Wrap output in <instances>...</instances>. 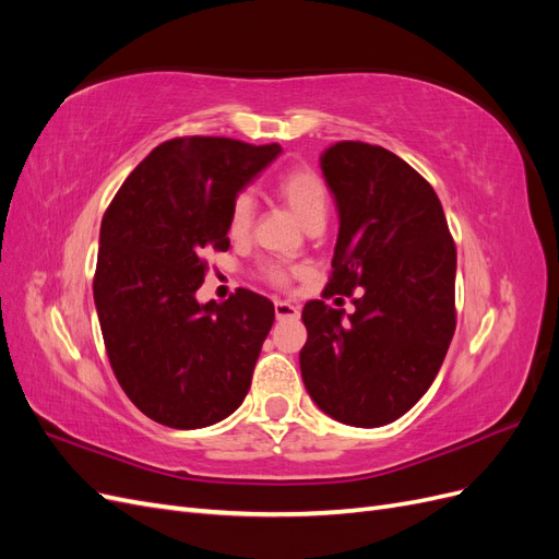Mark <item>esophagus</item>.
I'll list each match as a JSON object with an SVG mask.
<instances>
[{"mask_svg": "<svg viewBox=\"0 0 559 559\" xmlns=\"http://www.w3.org/2000/svg\"><path fill=\"white\" fill-rule=\"evenodd\" d=\"M275 314H277V319H296L300 314V310L289 300H277L275 302Z\"/></svg>", "mask_w": 559, "mask_h": 559, "instance_id": "obj_1", "label": "esophagus"}]
</instances>
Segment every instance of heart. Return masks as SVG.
Wrapping results in <instances>:
<instances>
[{
  "instance_id": "heart-1",
  "label": "heart",
  "mask_w": 559,
  "mask_h": 559,
  "mask_svg": "<svg viewBox=\"0 0 559 559\" xmlns=\"http://www.w3.org/2000/svg\"><path fill=\"white\" fill-rule=\"evenodd\" d=\"M277 198L289 207L298 222L310 228L314 224L326 222L329 210V193L321 177L310 170V167H294V170L284 173L277 181ZM253 198L249 193H240L233 200L228 212V235L233 240H245L251 233L253 224ZM267 275L273 282H286V270L273 265L267 270Z\"/></svg>"
}]
</instances>
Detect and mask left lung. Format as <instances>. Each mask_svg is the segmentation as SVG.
<instances>
[{
  "label": "left lung",
  "mask_w": 559,
  "mask_h": 559,
  "mask_svg": "<svg viewBox=\"0 0 559 559\" xmlns=\"http://www.w3.org/2000/svg\"><path fill=\"white\" fill-rule=\"evenodd\" d=\"M321 175L341 224L324 296L361 292L352 314L306 302L300 376L319 411L373 429L408 413L441 370L456 249L436 191L392 151L337 142Z\"/></svg>",
  "instance_id": "left-lung-1"
}]
</instances>
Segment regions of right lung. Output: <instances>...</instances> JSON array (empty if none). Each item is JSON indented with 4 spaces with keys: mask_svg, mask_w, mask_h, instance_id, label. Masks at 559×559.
<instances>
[{
    "mask_svg": "<svg viewBox=\"0 0 559 559\" xmlns=\"http://www.w3.org/2000/svg\"><path fill=\"white\" fill-rule=\"evenodd\" d=\"M280 154V144L170 140L134 167L103 218L99 329L118 384L158 425H216L249 392L275 306L247 289L224 306L195 292L205 253L230 247L233 200Z\"/></svg>",
    "mask_w": 559,
    "mask_h": 559,
    "instance_id": "add662e5",
    "label": "right lung"
}]
</instances>
